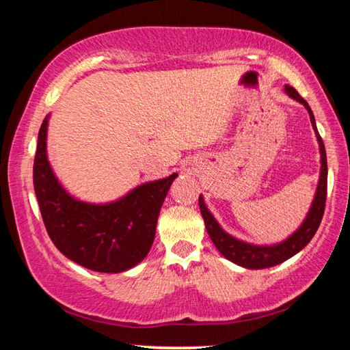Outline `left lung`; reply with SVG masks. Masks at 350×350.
<instances>
[{
  "label": "left lung",
  "mask_w": 350,
  "mask_h": 350,
  "mask_svg": "<svg viewBox=\"0 0 350 350\" xmlns=\"http://www.w3.org/2000/svg\"><path fill=\"white\" fill-rule=\"evenodd\" d=\"M284 92H286L290 98L299 102L307 109V112H309L312 128L313 131H315L318 146H319V159H321V161H319L321 168H319V179H318L315 196H313L310 208L307 211L304 221L301 222L299 227L296 228L288 238H286L281 242H276V244H264V245L250 244V242L241 241L225 232V230L216 221V217L211 215V211L208 210V206H206L202 194L199 196L200 215L204 217L206 233H208V236L211 238L213 244H215L217 250L224 254V258H227L228 260H232V262L238 264L244 269H252V270L269 269L295 256V254L303 250V248L309 244L313 236H315L324 215L325 194H327V159H325L323 139L319 137L315 117H313V112L310 109L309 103H307L292 86H287V85L284 86Z\"/></svg>",
  "instance_id": "8db88e82"
}]
</instances>
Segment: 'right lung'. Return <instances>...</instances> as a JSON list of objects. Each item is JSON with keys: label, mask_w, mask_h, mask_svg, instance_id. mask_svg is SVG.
<instances>
[{"label": "right lung", "mask_w": 350, "mask_h": 350, "mask_svg": "<svg viewBox=\"0 0 350 350\" xmlns=\"http://www.w3.org/2000/svg\"><path fill=\"white\" fill-rule=\"evenodd\" d=\"M44 117L33 161V189L47 234L68 259L100 273H120L146 258L163 200L177 173L140 183L125 196L94 204L77 199L58 180L47 157Z\"/></svg>", "instance_id": "add662e5"}]
</instances>
